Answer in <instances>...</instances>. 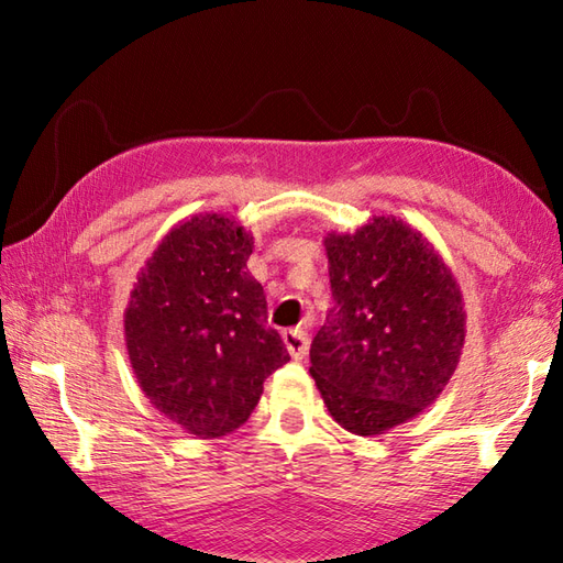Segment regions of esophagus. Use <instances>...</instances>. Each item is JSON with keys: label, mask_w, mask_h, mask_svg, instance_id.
Here are the masks:
<instances>
[{"label": "esophagus", "mask_w": 563, "mask_h": 563, "mask_svg": "<svg viewBox=\"0 0 563 563\" xmlns=\"http://www.w3.org/2000/svg\"><path fill=\"white\" fill-rule=\"evenodd\" d=\"M283 341H285V345H288V351H290V355L295 357V361H302V357L307 355L309 336H307L305 329L297 327V329L283 331Z\"/></svg>", "instance_id": "esophagus-1"}]
</instances>
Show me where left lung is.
I'll return each mask as SVG.
<instances>
[{
	"label": "left lung",
	"mask_w": 563,
	"mask_h": 563,
	"mask_svg": "<svg viewBox=\"0 0 563 563\" xmlns=\"http://www.w3.org/2000/svg\"><path fill=\"white\" fill-rule=\"evenodd\" d=\"M333 309L309 349L333 421L377 435L438 399L464 343L462 295L426 239L394 218L327 236Z\"/></svg>",
	"instance_id": "left-lung-1"
}]
</instances>
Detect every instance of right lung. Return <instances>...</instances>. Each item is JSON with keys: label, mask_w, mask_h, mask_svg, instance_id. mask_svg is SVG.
I'll list each match as a JSON object with an SVG mask.
<instances>
[{"label": "right lung", "mask_w": 563, "mask_h": 563, "mask_svg": "<svg viewBox=\"0 0 563 563\" xmlns=\"http://www.w3.org/2000/svg\"><path fill=\"white\" fill-rule=\"evenodd\" d=\"M251 251L230 218H194L164 236L130 292L125 341L140 387L190 435L232 433L290 361L246 271Z\"/></svg>", "instance_id": "right-lung-1"}]
</instances>
